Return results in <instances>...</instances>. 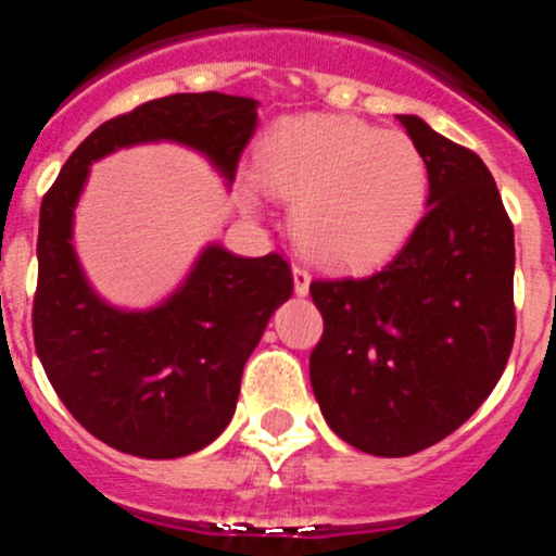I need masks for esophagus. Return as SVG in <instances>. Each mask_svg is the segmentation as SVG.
<instances>
[{
	"instance_id": "34e87169",
	"label": "esophagus",
	"mask_w": 556,
	"mask_h": 556,
	"mask_svg": "<svg viewBox=\"0 0 556 556\" xmlns=\"http://www.w3.org/2000/svg\"><path fill=\"white\" fill-rule=\"evenodd\" d=\"M291 273H294V291L300 296H305L307 289H311V273H307V267L302 262H291Z\"/></svg>"
}]
</instances>
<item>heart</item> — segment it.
<instances>
[{"label":"heart","mask_w":556,"mask_h":556,"mask_svg":"<svg viewBox=\"0 0 556 556\" xmlns=\"http://www.w3.org/2000/svg\"><path fill=\"white\" fill-rule=\"evenodd\" d=\"M256 179L291 200V230L326 262H366L409 236L428 200V163L402 130L356 117H294L256 152Z\"/></svg>","instance_id":"obj_1"}]
</instances>
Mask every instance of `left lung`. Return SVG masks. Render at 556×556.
<instances>
[{
  "label": "left lung",
  "mask_w": 556,
  "mask_h": 556,
  "mask_svg": "<svg viewBox=\"0 0 556 556\" xmlns=\"http://www.w3.org/2000/svg\"><path fill=\"white\" fill-rule=\"evenodd\" d=\"M428 163V211L369 273L318 278L311 382L331 431L406 457L460 428L511 356L514 225L477 152L399 114Z\"/></svg>",
  "instance_id": "1"
}]
</instances>
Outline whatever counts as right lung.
I'll return each mask as SVG.
<instances>
[{
  "label": "right lung",
  "instance_id": "obj_1",
  "mask_svg": "<svg viewBox=\"0 0 556 556\" xmlns=\"http://www.w3.org/2000/svg\"><path fill=\"white\" fill-rule=\"evenodd\" d=\"M256 106L214 90L147 101L99 125L42 198L34 348L74 420L109 447L168 460L214 442L232 420L243 366L294 278L276 251L249 260L208 245L160 307L128 313L106 305L72 245L90 163L119 147L179 141L232 181L256 130Z\"/></svg>",
  "mask_w": 556,
  "mask_h": 556
}]
</instances>
